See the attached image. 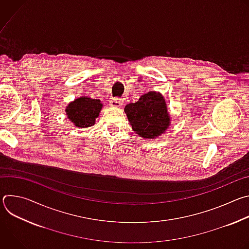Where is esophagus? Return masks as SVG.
Instances as JSON below:
<instances>
[{
    "instance_id": "1",
    "label": "esophagus",
    "mask_w": 249,
    "mask_h": 249,
    "mask_svg": "<svg viewBox=\"0 0 249 249\" xmlns=\"http://www.w3.org/2000/svg\"><path fill=\"white\" fill-rule=\"evenodd\" d=\"M122 99L121 98H112L111 101H110V104L111 106H113V107H121L122 106Z\"/></svg>"
}]
</instances>
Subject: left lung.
Masks as SVG:
<instances>
[{
  "mask_svg": "<svg viewBox=\"0 0 249 249\" xmlns=\"http://www.w3.org/2000/svg\"><path fill=\"white\" fill-rule=\"evenodd\" d=\"M124 111L132 129L142 138L156 139L170 125L164 97L157 91H149L138 101L127 104Z\"/></svg>",
  "mask_w": 249,
  "mask_h": 249,
  "instance_id": "obj_1",
  "label": "left lung"
}]
</instances>
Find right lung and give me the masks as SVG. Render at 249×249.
<instances>
[{"label":"right lung","mask_w":249,"mask_h":249,"mask_svg":"<svg viewBox=\"0 0 249 249\" xmlns=\"http://www.w3.org/2000/svg\"><path fill=\"white\" fill-rule=\"evenodd\" d=\"M103 104L98 99L90 97H79L66 107L68 118L79 128H87L94 125Z\"/></svg>","instance_id":"1"}]
</instances>
